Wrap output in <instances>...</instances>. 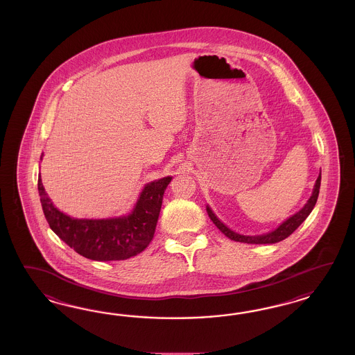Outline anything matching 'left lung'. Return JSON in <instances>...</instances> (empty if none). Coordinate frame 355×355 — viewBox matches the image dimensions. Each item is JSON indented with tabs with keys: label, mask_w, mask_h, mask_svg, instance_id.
I'll use <instances>...</instances> for the list:
<instances>
[{
	"label": "left lung",
	"mask_w": 355,
	"mask_h": 355,
	"mask_svg": "<svg viewBox=\"0 0 355 355\" xmlns=\"http://www.w3.org/2000/svg\"><path fill=\"white\" fill-rule=\"evenodd\" d=\"M320 182H322V173H319V177L315 182L313 186V191L312 195L309 199V202L304 205V207L302 208L300 212H297L295 215L289 217L286 221H284L281 225L275 229L273 232L267 233V234H263V236H241L236 232L230 230L227 226L224 225L217 217L215 214L212 212V209L207 205V214L209 216V218L214 221L215 224L227 238H230L232 241H236V242H243V243H255V245H266V243H277L279 241L288 238L291 236L293 232H295V229H298V226L301 225L302 223L307 218V216L311 214L313 207L316 205V200H318V196H319V190H320Z\"/></svg>",
	"instance_id": "obj_1"
}]
</instances>
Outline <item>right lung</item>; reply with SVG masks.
<instances>
[{"label": "right lung", "mask_w": 355, "mask_h": 355, "mask_svg": "<svg viewBox=\"0 0 355 355\" xmlns=\"http://www.w3.org/2000/svg\"><path fill=\"white\" fill-rule=\"evenodd\" d=\"M172 177L147 183L129 216L107 220H78L58 211L45 193L39 175L37 189L44 215L57 236L82 257L96 261L125 260L150 245L162 209V196Z\"/></svg>", "instance_id": "right-lung-1"}]
</instances>
